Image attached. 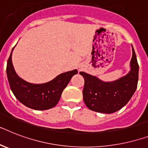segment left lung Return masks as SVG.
<instances>
[{
  "mask_svg": "<svg viewBox=\"0 0 148 148\" xmlns=\"http://www.w3.org/2000/svg\"><path fill=\"white\" fill-rule=\"evenodd\" d=\"M139 66L132 47L130 71L113 81H103L96 76L80 72L84 78V101L91 110L101 113H113L128 103L137 89Z\"/></svg>",
  "mask_w": 148,
  "mask_h": 148,
  "instance_id": "left-lung-1",
  "label": "left lung"
}]
</instances>
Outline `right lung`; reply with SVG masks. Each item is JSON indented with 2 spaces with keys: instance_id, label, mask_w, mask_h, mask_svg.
I'll list each match as a JSON object with an SVG mask.
<instances>
[{
  "instance_id": "add662e5",
  "label": "right lung",
  "mask_w": 148,
  "mask_h": 148,
  "mask_svg": "<svg viewBox=\"0 0 148 148\" xmlns=\"http://www.w3.org/2000/svg\"><path fill=\"white\" fill-rule=\"evenodd\" d=\"M16 46V45H15ZM12 49L7 64V75L12 92L16 98L27 107L36 110L53 108L59 101L65 88L77 70L64 72L51 81L44 84H32L18 76L12 63Z\"/></svg>"
}]
</instances>
